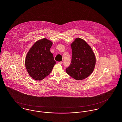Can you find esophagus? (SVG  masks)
Wrapping results in <instances>:
<instances>
[{"label": "esophagus", "mask_w": 122, "mask_h": 122, "mask_svg": "<svg viewBox=\"0 0 122 122\" xmlns=\"http://www.w3.org/2000/svg\"><path fill=\"white\" fill-rule=\"evenodd\" d=\"M62 63H63V62H62V61H60V62H58V63H59V64H62Z\"/></svg>", "instance_id": "esophagus-1"}]
</instances>
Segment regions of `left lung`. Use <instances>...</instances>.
Here are the masks:
<instances>
[{
    "label": "left lung",
    "instance_id": "8db88e82",
    "mask_svg": "<svg viewBox=\"0 0 122 122\" xmlns=\"http://www.w3.org/2000/svg\"><path fill=\"white\" fill-rule=\"evenodd\" d=\"M71 62L66 70L77 80L87 78L93 72L96 62L95 55L91 47L83 39L76 38L71 44Z\"/></svg>",
    "mask_w": 122,
    "mask_h": 122
}]
</instances>
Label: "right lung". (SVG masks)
<instances>
[{
	"label": "right lung",
	"mask_w": 122,
	"mask_h": 122,
	"mask_svg": "<svg viewBox=\"0 0 122 122\" xmlns=\"http://www.w3.org/2000/svg\"><path fill=\"white\" fill-rule=\"evenodd\" d=\"M52 44L46 38L39 40L27 54L26 68L30 76L36 80H41L49 75L56 64L50 51Z\"/></svg>",
	"instance_id": "1"
}]
</instances>
